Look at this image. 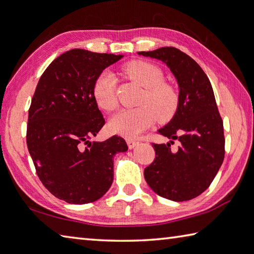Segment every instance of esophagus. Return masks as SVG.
<instances>
[{"label": "esophagus", "instance_id": "esophagus-1", "mask_svg": "<svg viewBox=\"0 0 254 254\" xmlns=\"http://www.w3.org/2000/svg\"><path fill=\"white\" fill-rule=\"evenodd\" d=\"M138 143H139V141L136 139H127V145H128L129 149H132V148L136 147Z\"/></svg>", "mask_w": 254, "mask_h": 254}]
</instances>
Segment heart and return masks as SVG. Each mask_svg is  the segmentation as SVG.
<instances>
[{
    "instance_id": "obj_1",
    "label": "heart",
    "mask_w": 254,
    "mask_h": 254,
    "mask_svg": "<svg viewBox=\"0 0 254 254\" xmlns=\"http://www.w3.org/2000/svg\"><path fill=\"white\" fill-rule=\"evenodd\" d=\"M123 70L145 90L139 99L140 107L124 109L109 123L111 130L126 138H133L154 125L155 122L167 123L174 118L179 108L180 95L174 85L166 82L162 69L150 62L131 61ZM93 97L105 112H113L117 106L116 77L109 70H103L93 85Z\"/></svg>"
}]
</instances>
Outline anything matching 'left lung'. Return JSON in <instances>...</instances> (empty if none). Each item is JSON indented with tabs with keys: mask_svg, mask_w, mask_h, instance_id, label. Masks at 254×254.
I'll list each match as a JSON object with an SVG mask.
<instances>
[{
	"mask_svg": "<svg viewBox=\"0 0 254 254\" xmlns=\"http://www.w3.org/2000/svg\"><path fill=\"white\" fill-rule=\"evenodd\" d=\"M140 55L161 60L178 80L180 103L170 123L158 130L170 142H152L156 156L146 167L147 184L160 197L187 201L201 194L224 158L223 122L211 83L194 60L176 47H160ZM178 140V148H171Z\"/></svg>",
	"mask_w": 254,
	"mask_h": 254,
	"instance_id": "8db88e82",
	"label": "left lung"
}]
</instances>
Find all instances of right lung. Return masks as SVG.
<instances>
[{"instance_id":"add662e5","label":"right lung","mask_w":254,"mask_h":254,"mask_svg":"<svg viewBox=\"0 0 254 254\" xmlns=\"http://www.w3.org/2000/svg\"><path fill=\"white\" fill-rule=\"evenodd\" d=\"M123 55L75 49L60 55L38 80L28 109L26 143L38 178L56 198L84 204L102 198L114 179V157L128 149L113 136L90 141L105 125L93 97L97 76Z\"/></svg>"}]
</instances>
